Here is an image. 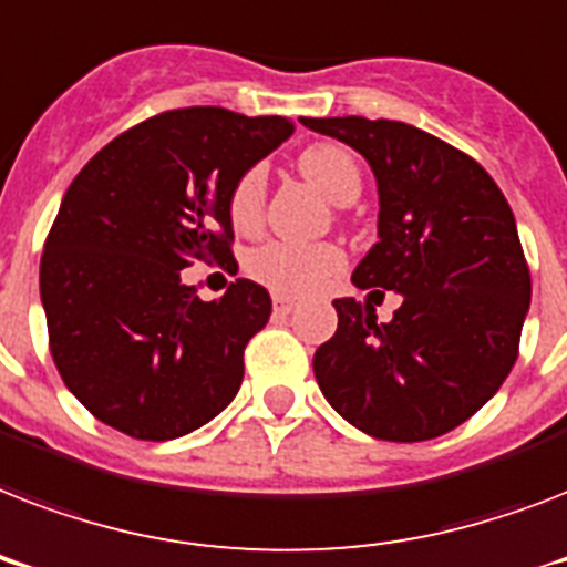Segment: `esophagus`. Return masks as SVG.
I'll list each match as a JSON object with an SVG mask.
<instances>
[{
	"mask_svg": "<svg viewBox=\"0 0 567 567\" xmlns=\"http://www.w3.org/2000/svg\"><path fill=\"white\" fill-rule=\"evenodd\" d=\"M293 309H297V300H293V297H282V293H279V297H274L276 315H291Z\"/></svg>",
	"mask_w": 567,
	"mask_h": 567,
	"instance_id": "34e87169",
	"label": "esophagus"
}]
</instances>
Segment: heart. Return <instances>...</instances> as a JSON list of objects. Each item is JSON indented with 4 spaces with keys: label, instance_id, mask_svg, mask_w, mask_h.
<instances>
[{
    "label": "heart",
    "instance_id": "1",
    "mask_svg": "<svg viewBox=\"0 0 567 567\" xmlns=\"http://www.w3.org/2000/svg\"><path fill=\"white\" fill-rule=\"evenodd\" d=\"M302 176L318 185L323 194L338 205L353 203L362 190V176L355 158L344 146L315 144L300 155ZM265 208V173L252 167L238 179L229 196L231 223L238 229H256ZM344 267V252L329 240L302 244V240H270L252 249L247 258V270L267 288L282 297H302L323 288Z\"/></svg>",
    "mask_w": 567,
    "mask_h": 567
}]
</instances>
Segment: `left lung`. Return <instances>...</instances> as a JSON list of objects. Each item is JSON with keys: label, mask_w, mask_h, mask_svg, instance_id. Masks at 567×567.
Here are the masks:
<instances>
[{"label": "left lung", "mask_w": 567, "mask_h": 567, "mask_svg": "<svg viewBox=\"0 0 567 567\" xmlns=\"http://www.w3.org/2000/svg\"><path fill=\"white\" fill-rule=\"evenodd\" d=\"M300 123L371 164L379 240L353 285L403 297L388 323L368 300L332 302L338 329L315 353V379L373 439H439L480 412L518 359L533 288L515 214L474 158L409 123Z\"/></svg>", "instance_id": "8db88e82"}]
</instances>
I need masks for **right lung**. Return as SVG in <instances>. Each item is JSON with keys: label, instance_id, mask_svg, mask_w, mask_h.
<instances>
[{"label": "right lung", "instance_id": "add662e5", "mask_svg": "<svg viewBox=\"0 0 567 567\" xmlns=\"http://www.w3.org/2000/svg\"><path fill=\"white\" fill-rule=\"evenodd\" d=\"M291 132L285 117L164 111L102 146L66 188L40 302L58 373L93 417L167 441L235 400L270 293L238 279L203 302L182 270L231 261V188Z\"/></svg>", "mask_w": 567, "mask_h": 567}]
</instances>
